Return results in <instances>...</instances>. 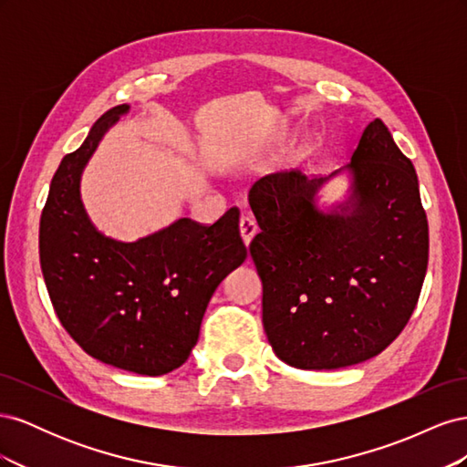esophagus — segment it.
<instances>
[{"mask_svg":"<svg viewBox=\"0 0 467 467\" xmlns=\"http://www.w3.org/2000/svg\"><path fill=\"white\" fill-rule=\"evenodd\" d=\"M257 232H259V228H257L255 220H253L251 216H242V220H239V234H242L245 247H249L251 239L257 235Z\"/></svg>","mask_w":467,"mask_h":467,"instance_id":"34e87169","label":"esophagus"}]
</instances>
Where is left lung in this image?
<instances>
[{
    "label": "left lung",
    "instance_id": "obj_1",
    "mask_svg": "<svg viewBox=\"0 0 467 467\" xmlns=\"http://www.w3.org/2000/svg\"><path fill=\"white\" fill-rule=\"evenodd\" d=\"M335 176L348 191H320ZM249 206L261 234L249 245L263 282V325L294 368L337 370L379 355L417 306L429 263L419 181L388 126H366L350 163L329 177L300 171L257 181Z\"/></svg>",
    "mask_w": 467,
    "mask_h": 467
}]
</instances>
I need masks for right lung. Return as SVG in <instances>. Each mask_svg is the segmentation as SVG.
Masks as SVG:
<instances>
[{
    "instance_id": "obj_1",
    "label": "right lung",
    "mask_w": 467,
    "mask_h": 467,
    "mask_svg": "<svg viewBox=\"0 0 467 467\" xmlns=\"http://www.w3.org/2000/svg\"><path fill=\"white\" fill-rule=\"evenodd\" d=\"M129 112L126 103L107 110L54 173L40 216V268L56 316L89 357L163 376L187 362L212 294L247 249L237 208L212 225L179 218L136 242L97 230L81 201V175Z\"/></svg>"
}]
</instances>
